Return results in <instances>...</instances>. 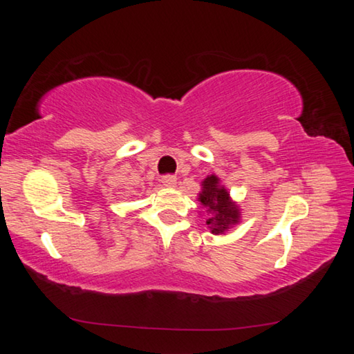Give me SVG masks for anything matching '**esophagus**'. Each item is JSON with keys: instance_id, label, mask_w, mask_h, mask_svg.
Instances as JSON below:
<instances>
[{"instance_id": "1", "label": "esophagus", "mask_w": 354, "mask_h": 354, "mask_svg": "<svg viewBox=\"0 0 354 354\" xmlns=\"http://www.w3.org/2000/svg\"><path fill=\"white\" fill-rule=\"evenodd\" d=\"M162 183H164V185H167V187H173V185L176 184V176L165 175V176H162Z\"/></svg>"}]
</instances>
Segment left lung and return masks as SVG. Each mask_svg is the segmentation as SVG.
Returning <instances> with one entry per match:
<instances>
[{
  "instance_id": "obj_1",
  "label": "left lung",
  "mask_w": 354,
  "mask_h": 354,
  "mask_svg": "<svg viewBox=\"0 0 354 354\" xmlns=\"http://www.w3.org/2000/svg\"><path fill=\"white\" fill-rule=\"evenodd\" d=\"M200 201L209 209V212H214L206 220V225H209L214 234H223L227 227L239 221V209L230 200L226 189L218 185L217 176H207L203 181Z\"/></svg>"
}]
</instances>
